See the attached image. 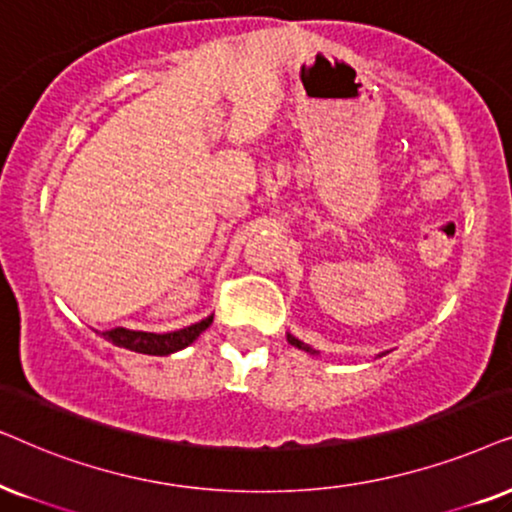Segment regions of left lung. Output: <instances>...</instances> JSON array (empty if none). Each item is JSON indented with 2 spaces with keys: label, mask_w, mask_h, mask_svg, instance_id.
<instances>
[{
  "label": "left lung",
  "mask_w": 512,
  "mask_h": 512,
  "mask_svg": "<svg viewBox=\"0 0 512 512\" xmlns=\"http://www.w3.org/2000/svg\"><path fill=\"white\" fill-rule=\"evenodd\" d=\"M288 342H290L292 346H297V349H304V351H309V353H316V351H313V349H311V346H306V344H302V342H299V339H295V337H292V335H288Z\"/></svg>",
  "instance_id": "8db88e82"
}]
</instances>
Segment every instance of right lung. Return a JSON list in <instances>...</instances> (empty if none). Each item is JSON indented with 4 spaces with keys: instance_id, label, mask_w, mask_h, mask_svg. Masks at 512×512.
<instances>
[{
    "instance_id": "add662e5",
    "label": "right lung",
    "mask_w": 512,
    "mask_h": 512,
    "mask_svg": "<svg viewBox=\"0 0 512 512\" xmlns=\"http://www.w3.org/2000/svg\"><path fill=\"white\" fill-rule=\"evenodd\" d=\"M210 323H213V316H208L201 323H194L185 327V330L177 332H166V335H154V332H135L126 330V327H114V330L102 332L107 342L121 346V349L147 353V356H168V353H175L185 349L194 342L196 337L201 335L203 330H208Z\"/></svg>"
}]
</instances>
